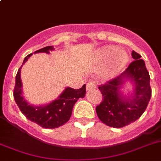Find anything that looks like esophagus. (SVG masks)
Here are the masks:
<instances>
[{
	"label": "esophagus",
	"mask_w": 161,
	"mask_h": 161,
	"mask_svg": "<svg viewBox=\"0 0 161 161\" xmlns=\"http://www.w3.org/2000/svg\"><path fill=\"white\" fill-rule=\"evenodd\" d=\"M95 84L94 83V82H87V84H86V91H91V90H94L95 89Z\"/></svg>",
	"instance_id": "1"
}]
</instances>
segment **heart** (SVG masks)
I'll list each match as a JSON object with an SVG mask.
<instances>
[{
  "label": "heart",
  "instance_id": "1",
  "mask_svg": "<svg viewBox=\"0 0 161 161\" xmlns=\"http://www.w3.org/2000/svg\"><path fill=\"white\" fill-rule=\"evenodd\" d=\"M129 57L127 52L115 46H105L97 53V61L103 65L98 70L102 79H109L115 77L125 67Z\"/></svg>",
  "mask_w": 161,
  "mask_h": 161
}]
</instances>
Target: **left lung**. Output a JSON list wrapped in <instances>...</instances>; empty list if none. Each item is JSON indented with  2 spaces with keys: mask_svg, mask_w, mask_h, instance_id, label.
I'll list each match as a JSON object with an SVG mask.
<instances>
[{
  "mask_svg": "<svg viewBox=\"0 0 161 161\" xmlns=\"http://www.w3.org/2000/svg\"><path fill=\"white\" fill-rule=\"evenodd\" d=\"M134 61L115 79L98 86L103 101L96 107L98 119L106 125L123 127L138 119L145 111L152 96L150 76L141 56L133 50ZM127 80L134 85V92L126 97L120 89Z\"/></svg>",
  "mask_w": 161,
  "mask_h": 161,
  "instance_id": "1",
  "label": "left lung"
}]
</instances>
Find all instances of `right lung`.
<instances>
[{
  "label": "right lung",
  "mask_w": 161,
  "mask_h": 161,
  "mask_svg": "<svg viewBox=\"0 0 161 161\" xmlns=\"http://www.w3.org/2000/svg\"><path fill=\"white\" fill-rule=\"evenodd\" d=\"M53 50L52 46H46L38 50L35 53H50ZM33 53H30L25 58L21 66ZM19 68L16 75V82L14 90V97L16 103L23 115L29 120L35 123L44 128H57L63 126L70 119L74 105L79 98H84L86 94V84L80 89L75 90L71 87H66L63 92L53 100L46 105L34 106L26 102L22 95V83L21 80V69Z\"/></svg>",
  "instance_id": "add662e5"
}]
</instances>
